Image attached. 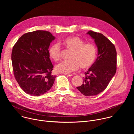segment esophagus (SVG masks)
<instances>
[{
  "label": "esophagus",
  "mask_w": 134,
  "mask_h": 134,
  "mask_svg": "<svg viewBox=\"0 0 134 134\" xmlns=\"http://www.w3.org/2000/svg\"><path fill=\"white\" fill-rule=\"evenodd\" d=\"M65 75L68 76H69V77H71V76H72V74H64Z\"/></svg>",
  "instance_id": "34e87169"
}]
</instances>
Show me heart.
Masks as SVG:
<instances>
[{"label":"heart","mask_w":134,"mask_h":134,"mask_svg":"<svg viewBox=\"0 0 134 134\" xmlns=\"http://www.w3.org/2000/svg\"><path fill=\"white\" fill-rule=\"evenodd\" d=\"M61 44L71 51L69 60L63 61L55 66L56 70L59 72L68 74L77 70L79 66L81 69L90 67L94 63L97 56L95 46L91 43H85L77 36H70L63 40ZM62 48L59 43L52 44L49 49L50 58L54 61L60 59Z\"/></svg>","instance_id":"heart-1"}]
</instances>
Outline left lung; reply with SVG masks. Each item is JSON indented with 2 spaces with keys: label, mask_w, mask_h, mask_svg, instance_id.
<instances>
[{
  "label": "left lung",
  "mask_w": 134,
  "mask_h": 134,
  "mask_svg": "<svg viewBox=\"0 0 134 134\" xmlns=\"http://www.w3.org/2000/svg\"><path fill=\"white\" fill-rule=\"evenodd\" d=\"M87 34L94 40L98 48V57L85 72L83 84L76 88L85 96H94L103 92L115 75L117 51L114 44L102 34L92 31Z\"/></svg>",
  "instance_id": "1"
}]
</instances>
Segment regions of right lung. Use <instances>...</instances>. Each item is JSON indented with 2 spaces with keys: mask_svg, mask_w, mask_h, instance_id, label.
<instances>
[{
  "mask_svg": "<svg viewBox=\"0 0 134 134\" xmlns=\"http://www.w3.org/2000/svg\"><path fill=\"white\" fill-rule=\"evenodd\" d=\"M54 39L50 32L38 30L23 34L14 46V75L26 94L40 96L52 86L56 76L51 74L53 66L48 49Z\"/></svg>",
  "mask_w": 134,
  "mask_h": 134,
  "instance_id": "right-lung-1",
  "label": "right lung"
}]
</instances>
